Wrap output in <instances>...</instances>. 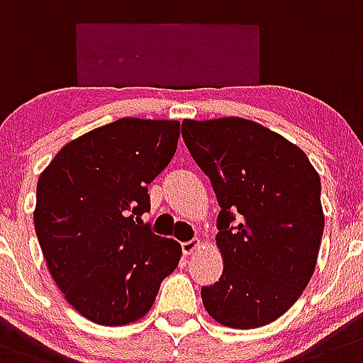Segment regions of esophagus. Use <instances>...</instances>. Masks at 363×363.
Returning a JSON list of instances; mask_svg holds the SVG:
<instances>
[{
  "label": "esophagus",
  "mask_w": 363,
  "mask_h": 363,
  "mask_svg": "<svg viewBox=\"0 0 363 363\" xmlns=\"http://www.w3.org/2000/svg\"><path fill=\"white\" fill-rule=\"evenodd\" d=\"M201 240H199V238H194V240H189V242H184L182 244V253L186 255V257H188V255H194L195 251L197 250H201Z\"/></svg>",
  "instance_id": "obj_1"
}]
</instances>
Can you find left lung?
Returning <instances> with one entry per match:
<instances>
[{
    "label": "left lung",
    "mask_w": 363,
    "mask_h": 363,
    "mask_svg": "<svg viewBox=\"0 0 363 363\" xmlns=\"http://www.w3.org/2000/svg\"><path fill=\"white\" fill-rule=\"evenodd\" d=\"M182 139L220 206L215 240L224 269L201 289L206 311L233 329L271 324L315 273L320 175L298 146L242 117L184 119Z\"/></svg>",
    "instance_id": "obj_1"
}]
</instances>
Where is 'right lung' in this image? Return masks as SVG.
Segmentation results:
<instances>
[{"instance_id":"right-lung-1","label":"right lung","mask_w":363,"mask_h":363,"mask_svg":"<svg viewBox=\"0 0 363 363\" xmlns=\"http://www.w3.org/2000/svg\"><path fill=\"white\" fill-rule=\"evenodd\" d=\"M179 133V121L125 117L65 145L39 175V246L67 302L94 324L143 318L181 260V244L141 220Z\"/></svg>"}]
</instances>
